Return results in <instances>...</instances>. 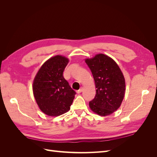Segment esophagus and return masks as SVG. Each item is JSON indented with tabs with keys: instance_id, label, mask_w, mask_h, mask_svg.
<instances>
[{
	"instance_id": "esophagus-1",
	"label": "esophagus",
	"mask_w": 157,
	"mask_h": 157,
	"mask_svg": "<svg viewBox=\"0 0 157 157\" xmlns=\"http://www.w3.org/2000/svg\"><path fill=\"white\" fill-rule=\"evenodd\" d=\"M82 90H83V88H82V87H81V88H80L78 90H77V92L78 94H79V93H81V92H82Z\"/></svg>"
}]
</instances>
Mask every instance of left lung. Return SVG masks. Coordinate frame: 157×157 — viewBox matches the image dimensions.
Listing matches in <instances>:
<instances>
[{"label": "left lung", "instance_id": "8db88e82", "mask_svg": "<svg viewBox=\"0 0 157 157\" xmlns=\"http://www.w3.org/2000/svg\"><path fill=\"white\" fill-rule=\"evenodd\" d=\"M91 70L96 94L89 102L91 110L100 116H107L120 107L125 94V79L121 69L110 57L99 54L85 59Z\"/></svg>", "mask_w": 157, "mask_h": 157}]
</instances>
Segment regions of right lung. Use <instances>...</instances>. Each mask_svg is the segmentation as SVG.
Wrapping results in <instances>:
<instances>
[{
	"mask_svg": "<svg viewBox=\"0 0 157 157\" xmlns=\"http://www.w3.org/2000/svg\"><path fill=\"white\" fill-rule=\"evenodd\" d=\"M69 59L52 57L42 65L35 76L33 91L40 110L50 117L59 116L70 109L76 92L63 77Z\"/></svg>",
	"mask_w": 157,
	"mask_h": 157,
	"instance_id": "right-lung-1",
	"label": "right lung"
}]
</instances>
